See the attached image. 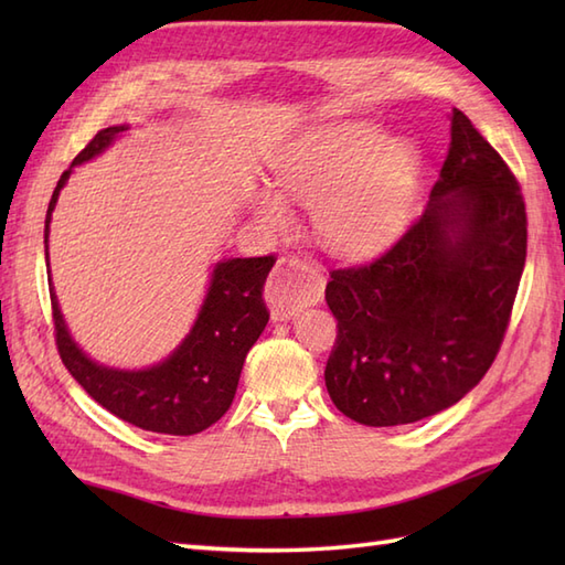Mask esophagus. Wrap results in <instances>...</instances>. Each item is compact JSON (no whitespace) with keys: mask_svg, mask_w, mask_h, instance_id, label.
I'll use <instances>...</instances> for the list:
<instances>
[{"mask_svg":"<svg viewBox=\"0 0 565 565\" xmlns=\"http://www.w3.org/2000/svg\"><path fill=\"white\" fill-rule=\"evenodd\" d=\"M322 289H326L322 274L310 264L291 257L279 259L269 274L267 286H264V294H267V301L271 306V316L276 320H284L306 306L318 303Z\"/></svg>","mask_w":565,"mask_h":565,"instance_id":"1","label":"esophagus"}]
</instances>
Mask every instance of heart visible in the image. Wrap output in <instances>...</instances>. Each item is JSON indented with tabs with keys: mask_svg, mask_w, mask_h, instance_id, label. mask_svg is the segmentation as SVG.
<instances>
[{
	"mask_svg": "<svg viewBox=\"0 0 565 565\" xmlns=\"http://www.w3.org/2000/svg\"><path fill=\"white\" fill-rule=\"evenodd\" d=\"M417 179V150L407 140H386L369 124L320 128L284 154L276 182L286 196L313 206L322 243L364 255L398 231ZM257 213L269 225L289 223L281 196L262 191Z\"/></svg>",
	"mask_w": 565,
	"mask_h": 565,
	"instance_id": "b5f03b06",
	"label": "heart"
}]
</instances>
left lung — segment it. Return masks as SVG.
<instances>
[{
  "label": "left lung",
  "instance_id": "obj_1",
  "mask_svg": "<svg viewBox=\"0 0 565 565\" xmlns=\"http://www.w3.org/2000/svg\"><path fill=\"white\" fill-rule=\"evenodd\" d=\"M425 213L381 257L330 271L326 386L366 427L459 403L495 362L526 259L518 177L463 111Z\"/></svg>",
  "mask_w": 565,
  "mask_h": 565
}]
</instances>
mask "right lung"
Segmentation results:
<instances>
[{"instance_id":"obj_1","label":"right lung","mask_w":565,"mask_h":565,"mask_svg":"<svg viewBox=\"0 0 565 565\" xmlns=\"http://www.w3.org/2000/svg\"><path fill=\"white\" fill-rule=\"evenodd\" d=\"M124 130H128V126L99 130L87 142V148L72 160V167L97 158ZM72 167L60 177L51 203H47L45 257L51 213ZM274 262L276 257L269 255L245 259L235 257L215 264L206 301H203L186 340L164 362L142 371H118L92 362L72 342L65 320L60 316L57 298L51 291L60 359L79 386L106 411L121 417L124 423L148 431H160V435H199L227 413L235 398L239 371H243L249 347L267 328L269 310L262 291Z\"/></svg>"}]
</instances>
